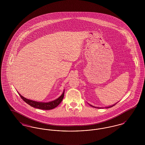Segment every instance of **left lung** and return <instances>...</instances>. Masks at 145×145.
<instances>
[{
  "label": "left lung",
  "mask_w": 145,
  "mask_h": 145,
  "mask_svg": "<svg viewBox=\"0 0 145 145\" xmlns=\"http://www.w3.org/2000/svg\"><path fill=\"white\" fill-rule=\"evenodd\" d=\"M89 104V103H88ZM115 104H113V105H110V106H106V107H105V108H111V107H112L113 106H114L115 104ZM89 105H90V106H92V107H94V108H100V109H101V108H99V107H96V106H93V105H91L90 104H89Z\"/></svg>",
  "instance_id": "left-lung-1"
}]
</instances>
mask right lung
<instances>
[{"instance_id":"obj_1","label":"right lung","mask_w":145,"mask_h":145,"mask_svg":"<svg viewBox=\"0 0 145 145\" xmlns=\"http://www.w3.org/2000/svg\"><path fill=\"white\" fill-rule=\"evenodd\" d=\"M64 92L65 90H63L62 92V95L58 97L57 99H56L54 101H50L48 102H37L33 101L31 99H27L23 96H22L20 93L18 94L22 98V99L25 102L27 103L29 105L31 106L32 107H34L37 109H40L42 110H51L56 108L57 106H58L60 103L62 102V99L64 97Z\"/></svg>"}]
</instances>
